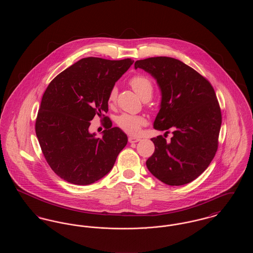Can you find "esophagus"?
<instances>
[{
    "instance_id": "esophagus-1",
    "label": "esophagus",
    "mask_w": 253,
    "mask_h": 253,
    "mask_svg": "<svg viewBox=\"0 0 253 253\" xmlns=\"http://www.w3.org/2000/svg\"><path fill=\"white\" fill-rule=\"evenodd\" d=\"M128 140H129L130 143H135V142L140 141V138L139 137H135V136H129Z\"/></svg>"
}]
</instances>
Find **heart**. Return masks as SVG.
Listing matches in <instances>:
<instances>
[{
  "instance_id": "obj_1",
  "label": "heart",
  "mask_w": 253,
  "mask_h": 253,
  "mask_svg": "<svg viewBox=\"0 0 253 253\" xmlns=\"http://www.w3.org/2000/svg\"><path fill=\"white\" fill-rule=\"evenodd\" d=\"M130 85L132 89L144 100H149L154 94V85L152 81L143 75H135L130 80ZM118 96L117 87H112L108 95L110 104L116 102ZM118 126L123 132L128 134H136L140 131L141 127L145 125L146 121L141 116H135L123 113L116 120Z\"/></svg>"
}]
</instances>
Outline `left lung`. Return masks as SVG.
I'll return each instance as SVG.
<instances>
[{"label": "left lung", "mask_w": 253, "mask_h": 253, "mask_svg": "<svg viewBox=\"0 0 253 253\" xmlns=\"http://www.w3.org/2000/svg\"><path fill=\"white\" fill-rule=\"evenodd\" d=\"M134 68L150 73L161 89L155 129L173 133L170 141L162 135L151 138L156 149L147 168L169 186L188 184L209 167L218 149L222 115L214 89L202 75L173 58L136 60Z\"/></svg>", "instance_id": "obj_1"}]
</instances>
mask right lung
I'll list each match as a JSON object with an SVG mask.
<instances>
[{
	"instance_id": "obj_1",
	"label": "right lung",
	"mask_w": 253,
	"mask_h": 253,
	"mask_svg": "<svg viewBox=\"0 0 253 253\" xmlns=\"http://www.w3.org/2000/svg\"><path fill=\"white\" fill-rule=\"evenodd\" d=\"M131 59L110 60L88 57L60 73L49 84L41 102L35 130L50 168L63 180L89 185L112 169L127 135L112 128L108 95L132 64ZM95 115L106 130L96 138L87 129Z\"/></svg>"
}]
</instances>
